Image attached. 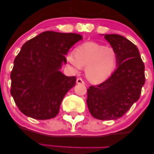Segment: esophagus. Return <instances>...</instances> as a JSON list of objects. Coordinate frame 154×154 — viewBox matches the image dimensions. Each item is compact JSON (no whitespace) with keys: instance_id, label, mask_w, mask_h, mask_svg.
I'll return each instance as SVG.
<instances>
[{"instance_id":"obj_1","label":"esophagus","mask_w":154,"mask_h":154,"mask_svg":"<svg viewBox=\"0 0 154 154\" xmlns=\"http://www.w3.org/2000/svg\"><path fill=\"white\" fill-rule=\"evenodd\" d=\"M77 84H85V82L84 80L82 78H77Z\"/></svg>"}]
</instances>
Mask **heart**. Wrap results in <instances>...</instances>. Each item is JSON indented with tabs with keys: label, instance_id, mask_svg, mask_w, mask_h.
Masks as SVG:
<instances>
[{
	"label": "heart",
	"instance_id": "b5f03b06",
	"mask_svg": "<svg viewBox=\"0 0 154 154\" xmlns=\"http://www.w3.org/2000/svg\"><path fill=\"white\" fill-rule=\"evenodd\" d=\"M66 61L77 72L85 67V75L92 82H101L110 77L117 64L118 56L111 46L93 42L83 43L69 53Z\"/></svg>",
	"mask_w": 154,
	"mask_h": 154
}]
</instances>
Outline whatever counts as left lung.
Instances as JSON below:
<instances>
[{
	"mask_svg": "<svg viewBox=\"0 0 154 154\" xmlns=\"http://www.w3.org/2000/svg\"><path fill=\"white\" fill-rule=\"evenodd\" d=\"M104 38L117 53V68L103 82L90 86L87 104L91 115L100 120L122 117L139 99L145 84V66L137 48L121 35Z\"/></svg>",
	"mask_w": 154,
	"mask_h": 154,
	"instance_id": "8db88e82",
	"label": "left lung"
}]
</instances>
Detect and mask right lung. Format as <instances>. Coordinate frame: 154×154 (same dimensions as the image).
I'll return each mask as SVG.
<instances>
[{"label":"right lung","instance_id":"add662e5","mask_svg":"<svg viewBox=\"0 0 154 154\" xmlns=\"http://www.w3.org/2000/svg\"><path fill=\"white\" fill-rule=\"evenodd\" d=\"M82 39L75 33L46 31L22 45L11 73V94L20 111L35 119L54 118L76 77L60 69L72 45Z\"/></svg>","mask_w":154,"mask_h":154}]
</instances>
